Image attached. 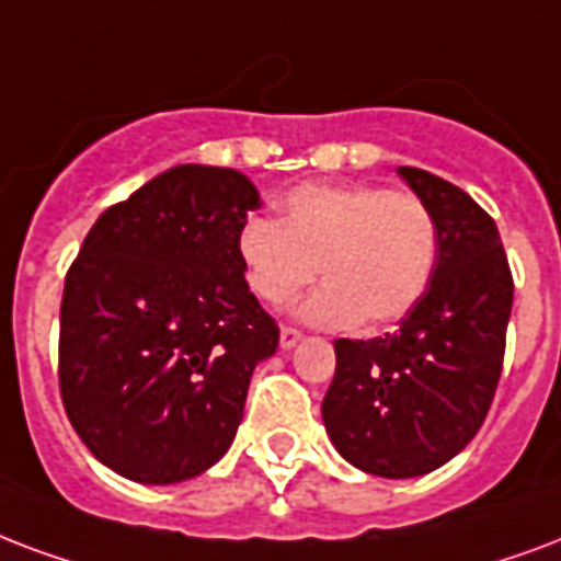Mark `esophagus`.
Listing matches in <instances>:
<instances>
[{
    "label": "esophagus",
    "mask_w": 561,
    "mask_h": 561,
    "mask_svg": "<svg viewBox=\"0 0 561 561\" xmlns=\"http://www.w3.org/2000/svg\"><path fill=\"white\" fill-rule=\"evenodd\" d=\"M299 337H302V332H299V329H294V327H282V332H279V344H282V350H290V347H294V344H297Z\"/></svg>",
    "instance_id": "esophagus-1"
}]
</instances>
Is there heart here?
<instances>
[{"label": "heart", "instance_id": "obj_1", "mask_svg": "<svg viewBox=\"0 0 561 561\" xmlns=\"http://www.w3.org/2000/svg\"><path fill=\"white\" fill-rule=\"evenodd\" d=\"M279 220L252 217L234 238L250 290L288 302L323 276L299 314L320 327L379 329L403 320L430 288L438 224L412 191L367 182H306L282 196Z\"/></svg>", "mask_w": 561, "mask_h": 561}]
</instances>
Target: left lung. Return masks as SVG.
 <instances>
[{
    "label": "left lung",
    "instance_id": "left-lung-1",
    "mask_svg": "<svg viewBox=\"0 0 561 561\" xmlns=\"http://www.w3.org/2000/svg\"><path fill=\"white\" fill-rule=\"evenodd\" d=\"M397 173L435 214L433 282L397 332L337 337L323 423L350 465L409 480L442 468L480 433L503 370L515 282L485 208L421 167Z\"/></svg>",
    "mask_w": 561,
    "mask_h": 561
}]
</instances>
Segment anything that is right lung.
Wrapping results in <instances>:
<instances>
[{"label": "right lung", "mask_w": 561, "mask_h": 561, "mask_svg": "<svg viewBox=\"0 0 561 561\" xmlns=\"http://www.w3.org/2000/svg\"><path fill=\"white\" fill-rule=\"evenodd\" d=\"M255 208L238 170L173 167L105 208L67 271L64 409L126 480L170 485L211 468L238 433L252 370L279 347L234 252Z\"/></svg>", "instance_id": "add662e5"}]
</instances>
